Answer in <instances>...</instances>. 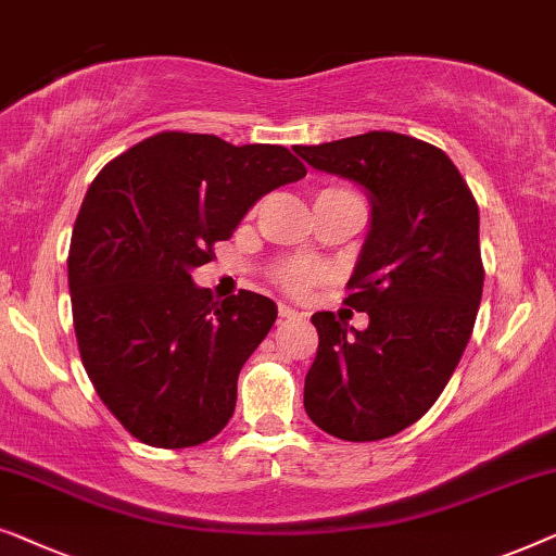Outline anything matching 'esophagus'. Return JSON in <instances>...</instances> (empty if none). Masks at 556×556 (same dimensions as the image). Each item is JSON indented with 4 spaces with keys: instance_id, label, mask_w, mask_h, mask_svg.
I'll return each mask as SVG.
<instances>
[{
    "instance_id": "esophagus-1",
    "label": "esophagus",
    "mask_w": 556,
    "mask_h": 556,
    "mask_svg": "<svg viewBox=\"0 0 556 556\" xmlns=\"http://www.w3.org/2000/svg\"><path fill=\"white\" fill-rule=\"evenodd\" d=\"M279 317L281 319H302L304 315H302V312L292 309V307H287V304H279Z\"/></svg>"
}]
</instances>
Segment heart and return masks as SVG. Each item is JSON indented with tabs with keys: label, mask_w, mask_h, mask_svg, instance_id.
<instances>
[{
	"label": "heart",
	"mask_w": 556,
	"mask_h": 556,
	"mask_svg": "<svg viewBox=\"0 0 556 556\" xmlns=\"http://www.w3.org/2000/svg\"><path fill=\"white\" fill-rule=\"evenodd\" d=\"M317 197H355L357 199V193L348 191V189H323L317 193ZM275 279L287 289V292L304 294L317 285L319 269L309 267V264H302V262H285V264H279V267H277Z\"/></svg>",
	"instance_id": "1"
}]
</instances>
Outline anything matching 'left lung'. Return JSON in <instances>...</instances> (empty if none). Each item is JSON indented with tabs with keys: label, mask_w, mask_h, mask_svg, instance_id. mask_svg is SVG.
<instances>
[{
	"label": "left lung",
	"mask_w": 556,
	"mask_h": 556,
	"mask_svg": "<svg viewBox=\"0 0 556 556\" xmlns=\"http://www.w3.org/2000/svg\"><path fill=\"white\" fill-rule=\"evenodd\" d=\"M370 191L372 226L345 304L365 330L315 312L304 410L342 441H380L424 418L448 386L483 292L479 203L441 148L393 130L294 148Z\"/></svg>",
	"instance_id": "1"
}]
</instances>
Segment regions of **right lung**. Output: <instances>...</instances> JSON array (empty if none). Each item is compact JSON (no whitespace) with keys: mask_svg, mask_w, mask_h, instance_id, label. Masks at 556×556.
Instances as JSON below:
<instances>
[{"mask_svg":"<svg viewBox=\"0 0 556 556\" xmlns=\"http://www.w3.org/2000/svg\"><path fill=\"white\" fill-rule=\"evenodd\" d=\"M304 174L285 146L163 130L90 184L67 256L75 338L100 401L140 443L189 448L229 424L277 304L247 289L214 302L191 269L264 193Z\"/></svg>","mask_w":556,"mask_h":556,"instance_id":"1","label":"right lung"}]
</instances>
